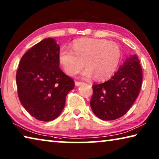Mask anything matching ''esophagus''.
Instances as JSON below:
<instances>
[{
	"instance_id": "obj_1",
	"label": "esophagus",
	"mask_w": 159,
	"mask_h": 159,
	"mask_svg": "<svg viewBox=\"0 0 159 159\" xmlns=\"http://www.w3.org/2000/svg\"><path fill=\"white\" fill-rule=\"evenodd\" d=\"M84 84V83L83 82H80V81H75V85L76 86H80V85H81V84Z\"/></svg>"
}]
</instances>
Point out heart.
I'll list each match as a JSON object with an SVG mask.
<instances>
[{"instance_id":"1","label":"heart","mask_w":159,"mask_h":159,"mask_svg":"<svg viewBox=\"0 0 159 159\" xmlns=\"http://www.w3.org/2000/svg\"><path fill=\"white\" fill-rule=\"evenodd\" d=\"M58 62L66 73L74 75L83 66L85 77L93 75L96 80L108 79L116 69L120 59V49L114 42L105 39H77L71 44V51L63 48L58 56Z\"/></svg>"}]
</instances>
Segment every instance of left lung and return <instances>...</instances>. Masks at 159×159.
I'll return each instance as SVG.
<instances>
[{
    "mask_svg": "<svg viewBox=\"0 0 159 159\" xmlns=\"http://www.w3.org/2000/svg\"><path fill=\"white\" fill-rule=\"evenodd\" d=\"M143 73L138 56L131 55L107 81L93 85L91 107L97 117L112 120L128 112L140 92Z\"/></svg>",
    "mask_w": 159,
    "mask_h": 159,
    "instance_id": "obj_1",
    "label": "left lung"
}]
</instances>
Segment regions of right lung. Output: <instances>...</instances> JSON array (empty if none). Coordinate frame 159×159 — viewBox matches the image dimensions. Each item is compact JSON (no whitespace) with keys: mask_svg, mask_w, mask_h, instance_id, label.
Returning a JSON list of instances; mask_svg holds the SVG:
<instances>
[{"mask_svg":"<svg viewBox=\"0 0 159 159\" xmlns=\"http://www.w3.org/2000/svg\"><path fill=\"white\" fill-rule=\"evenodd\" d=\"M59 45L52 38L35 44L23 56L16 73L18 95L28 113L41 121L58 117L74 80L59 67Z\"/></svg>","mask_w":159,"mask_h":159,"instance_id":"add662e5","label":"right lung"}]
</instances>
